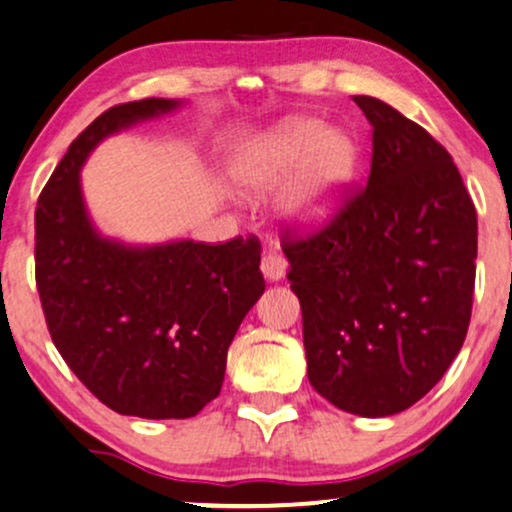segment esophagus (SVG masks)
Listing matches in <instances>:
<instances>
[{
  "instance_id": "1",
  "label": "esophagus",
  "mask_w": 512,
  "mask_h": 512,
  "mask_svg": "<svg viewBox=\"0 0 512 512\" xmlns=\"http://www.w3.org/2000/svg\"><path fill=\"white\" fill-rule=\"evenodd\" d=\"M261 270L268 282H277L287 275V261L277 254H266L261 258Z\"/></svg>"
}]
</instances>
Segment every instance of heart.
I'll use <instances>...</instances> for the list:
<instances>
[{"instance_id":"1","label":"heart","mask_w":512,"mask_h":512,"mask_svg":"<svg viewBox=\"0 0 512 512\" xmlns=\"http://www.w3.org/2000/svg\"><path fill=\"white\" fill-rule=\"evenodd\" d=\"M358 159V147L344 132L330 130L318 118H289L246 144L232 182L246 197H268L294 177L280 213L292 227L315 230L342 208Z\"/></svg>"}]
</instances>
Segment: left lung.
Returning a JSON list of instances; mask_svg holds the SVG:
<instances>
[{
  "label": "left lung",
  "mask_w": 512,
  "mask_h": 512,
  "mask_svg": "<svg viewBox=\"0 0 512 512\" xmlns=\"http://www.w3.org/2000/svg\"><path fill=\"white\" fill-rule=\"evenodd\" d=\"M365 189L325 230L287 239L308 382L332 406L387 418L449 370L472 313L477 213L451 154L375 97Z\"/></svg>",
  "instance_id": "obj_1"
}]
</instances>
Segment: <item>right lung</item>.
<instances>
[{"instance_id":"add662e5","label":"right lung","mask_w":512,"mask_h":512,"mask_svg":"<svg viewBox=\"0 0 512 512\" xmlns=\"http://www.w3.org/2000/svg\"><path fill=\"white\" fill-rule=\"evenodd\" d=\"M113 106L73 140L35 211V277L52 342L104 406L147 420L197 415L220 394L227 349L266 282L256 237L125 244L97 230L80 170L106 137L178 111Z\"/></svg>"}]
</instances>
